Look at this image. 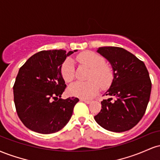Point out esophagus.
Returning a JSON list of instances; mask_svg holds the SVG:
<instances>
[{"label": "esophagus", "instance_id": "esophagus-1", "mask_svg": "<svg viewBox=\"0 0 160 160\" xmlns=\"http://www.w3.org/2000/svg\"><path fill=\"white\" fill-rule=\"evenodd\" d=\"M80 101H82V102H85V103H86V104H90L91 103V101L90 100H87V99L82 98V99H80Z\"/></svg>", "mask_w": 160, "mask_h": 160}]
</instances>
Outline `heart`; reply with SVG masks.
I'll use <instances>...</instances> for the list:
<instances>
[{
	"mask_svg": "<svg viewBox=\"0 0 160 160\" xmlns=\"http://www.w3.org/2000/svg\"><path fill=\"white\" fill-rule=\"evenodd\" d=\"M80 63L91 68L87 82H76L68 87V92L72 96L82 98H91L98 93L100 86L107 88L111 84L113 79V71L111 67L105 65V60L98 53L88 51L77 57ZM61 74L65 82H70L74 78V66L72 60L68 58L62 64Z\"/></svg>",
	"mask_w": 160,
	"mask_h": 160,
	"instance_id": "obj_1",
	"label": "heart"
}]
</instances>
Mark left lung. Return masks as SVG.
<instances>
[{
    "label": "left lung",
    "mask_w": 160,
    "mask_h": 160,
    "mask_svg": "<svg viewBox=\"0 0 160 160\" xmlns=\"http://www.w3.org/2000/svg\"><path fill=\"white\" fill-rule=\"evenodd\" d=\"M97 52L110 62L113 79L104 93L111 98L101 102L102 110L95 120L108 131H128L136 126L146 111L152 86L149 73L144 62L123 48L103 47Z\"/></svg>",
    "instance_id": "1"
}]
</instances>
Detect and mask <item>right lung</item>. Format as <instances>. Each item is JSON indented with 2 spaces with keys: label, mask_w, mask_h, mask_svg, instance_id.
<instances>
[{
  "label": "right lung",
  "mask_w": 160,
  "mask_h": 160,
  "mask_svg": "<svg viewBox=\"0 0 160 160\" xmlns=\"http://www.w3.org/2000/svg\"><path fill=\"white\" fill-rule=\"evenodd\" d=\"M76 50H43L19 68L13 86L14 103L22 123L41 134L58 132L69 122L78 98L62 99L66 87L61 67Z\"/></svg>",
  "instance_id": "add662e5"
}]
</instances>
